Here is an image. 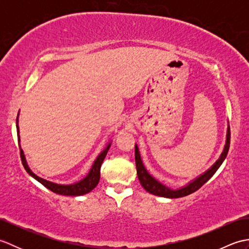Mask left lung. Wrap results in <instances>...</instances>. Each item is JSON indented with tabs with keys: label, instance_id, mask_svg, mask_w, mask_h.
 Instances as JSON below:
<instances>
[{
	"label": "left lung",
	"instance_id": "1",
	"mask_svg": "<svg viewBox=\"0 0 249 249\" xmlns=\"http://www.w3.org/2000/svg\"><path fill=\"white\" fill-rule=\"evenodd\" d=\"M229 145H230V128L228 126L227 128V136H226V143L224 146V150L221 152L219 158L216 160L212 166H211L208 170L201 173L200 176L195 178L192 181L188 182L184 186L173 189L166 186L165 184L160 183V181L151 176L150 172L146 170L145 166L143 165V161H142V158L139 152V147L135 144V160H136V168H137V174H138V178L143 187L147 193L152 195L158 196V197H163V198H170V199H176V198H181L185 197V196L190 195L195 193L196 190H198L204 183H206L209 179L213 177V174L217 171V169L220 167L221 163L225 160V158L228 154L229 151Z\"/></svg>",
	"mask_w": 249,
	"mask_h": 249
}]
</instances>
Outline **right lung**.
I'll return each mask as SVG.
<instances>
[{"label": "right lung", "instance_id": "add662e5", "mask_svg": "<svg viewBox=\"0 0 249 249\" xmlns=\"http://www.w3.org/2000/svg\"><path fill=\"white\" fill-rule=\"evenodd\" d=\"M19 113L17 116V135H18V141H19V147H20V155H21V161H22V165L24 167V169L26 170L30 176L32 178H34L36 181H38L40 184H43L45 187L48 188L51 192H53L55 194H59V195H63V196H82V195H86L88 193L91 192L95 187L97 186V184L99 182V178H100V166H102V163L105 160L106 155H107V153L110 149L111 143L112 142H108V144L106 145L105 149L99 153L98 156L96 157V160H94L93 165L89 169V173L87 174L86 177L83 178H81L80 181H78L76 183H72V184H57L54 182H51L48 181V179H45L43 178H40L38 176H36V174L31 170V168L29 167L28 162H26L25 160V155L23 153V150L21 149V145H20V136H19Z\"/></svg>", "mask_w": 249, "mask_h": 249}]
</instances>
